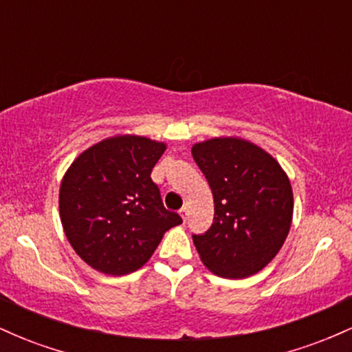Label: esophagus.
<instances>
[{"label": "esophagus", "mask_w": 352, "mask_h": 352, "mask_svg": "<svg viewBox=\"0 0 352 352\" xmlns=\"http://www.w3.org/2000/svg\"><path fill=\"white\" fill-rule=\"evenodd\" d=\"M179 213H180L182 220H184V221H187V217H188V208H187V207H182Z\"/></svg>", "instance_id": "1"}]
</instances>
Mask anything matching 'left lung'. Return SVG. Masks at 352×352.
<instances>
[{"instance_id":"obj_1","label":"left lung","mask_w":352,"mask_h":352,"mask_svg":"<svg viewBox=\"0 0 352 352\" xmlns=\"http://www.w3.org/2000/svg\"><path fill=\"white\" fill-rule=\"evenodd\" d=\"M215 204L213 223L193 235L212 273L241 280L263 270L289 233L293 190L281 165L245 139L215 137L192 147Z\"/></svg>"}]
</instances>
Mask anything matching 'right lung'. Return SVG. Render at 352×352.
<instances>
[{
	"instance_id": "add662e5",
	"label": "right lung",
	"mask_w": 352,
	"mask_h": 352,
	"mask_svg": "<svg viewBox=\"0 0 352 352\" xmlns=\"http://www.w3.org/2000/svg\"><path fill=\"white\" fill-rule=\"evenodd\" d=\"M167 148L142 135H116L84 151L59 188V213L74 252L100 273L142 268L164 233L182 223L151 173Z\"/></svg>"
}]
</instances>
